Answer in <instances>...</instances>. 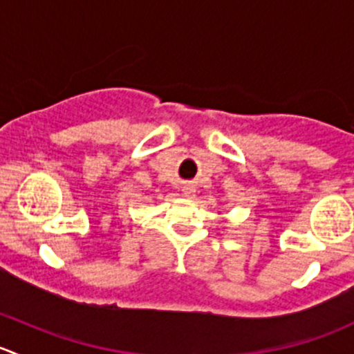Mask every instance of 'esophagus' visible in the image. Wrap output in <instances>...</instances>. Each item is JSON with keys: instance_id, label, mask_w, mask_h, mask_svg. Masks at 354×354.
Segmentation results:
<instances>
[{"instance_id": "esophagus-1", "label": "esophagus", "mask_w": 354, "mask_h": 354, "mask_svg": "<svg viewBox=\"0 0 354 354\" xmlns=\"http://www.w3.org/2000/svg\"><path fill=\"white\" fill-rule=\"evenodd\" d=\"M185 195L187 197H195V188L194 187H185Z\"/></svg>"}]
</instances>
